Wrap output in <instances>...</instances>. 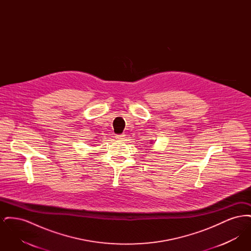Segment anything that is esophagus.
I'll return each mask as SVG.
<instances>
[{
	"mask_svg": "<svg viewBox=\"0 0 251 251\" xmlns=\"http://www.w3.org/2000/svg\"><path fill=\"white\" fill-rule=\"evenodd\" d=\"M125 138V134H117L116 135V139L118 140V141H123V139Z\"/></svg>",
	"mask_w": 251,
	"mask_h": 251,
	"instance_id": "esophagus-1",
	"label": "esophagus"
}]
</instances>
